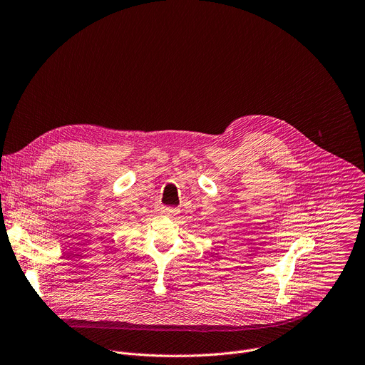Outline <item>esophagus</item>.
<instances>
[{"label": "esophagus", "instance_id": "1", "mask_svg": "<svg viewBox=\"0 0 365 365\" xmlns=\"http://www.w3.org/2000/svg\"><path fill=\"white\" fill-rule=\"evenodd\" d=\"M161 212H163L164 215H168V217H175V215H178L180 211H179L178 208H168V207H165V208L161 210Z\"/></svg>", "mask_w": 365, "mask_h": 365}]
</instances>
